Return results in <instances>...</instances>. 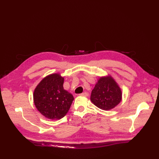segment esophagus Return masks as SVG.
Returning a JSON list of instances; mask_svg holds the SVG:
<instances>
[{
    "mask_svg": "<svg viewBox=\"0 0 159 159\" xmlns=\"http://www.w3.org/2000/svg\"><path fill=\"white\" fill-rule=\"evenodd\" d=\"M79 96H82V97H87L88 96V93H86V92H84V93H82L80 94L79 95Z\"/></svg>",
    "mask_w": 159,
    "mask_h": 159,
    "instance_id": "1",
    "label": "esophagus"
}]
</instances>
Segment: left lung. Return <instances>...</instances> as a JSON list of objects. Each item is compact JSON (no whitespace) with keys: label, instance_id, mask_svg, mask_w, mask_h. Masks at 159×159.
I'll return each instance as SVG.
<instances>
[{"label":"left lung","instance_id":"obj_1","mask_svg":"<svg viewBox=\"0 0 159 159\" xmlns=\"http://www.w3.org/2000/svg\"><path fill=\"white\" fill-rule=\"evenodd\" d=\"M91 101L103 110H110L122 100V91L115 80L109 76L100 78L91 91Z\"/></svg>","mask_w":159,"mask_h":159}]
</instances>
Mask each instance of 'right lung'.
<instances>
[{
	"label": "right lung",
	"mask_w": 159,
	"mask_h": 159,
	"mask_svg": "<svg viewBox=\"0 0 159 159\" xmlns=\"http://www.w3.org/2000/svg\"><path fill=\"white\" fill-rule=\"evenodd\" d=\"M64 77L59 73L48 75L37 86L33 101L38 111L45 117L61 119L69 111L73 96L63 88Z\"/></svg>",
	"instance_id": "add662e5"
}]
</instances>
